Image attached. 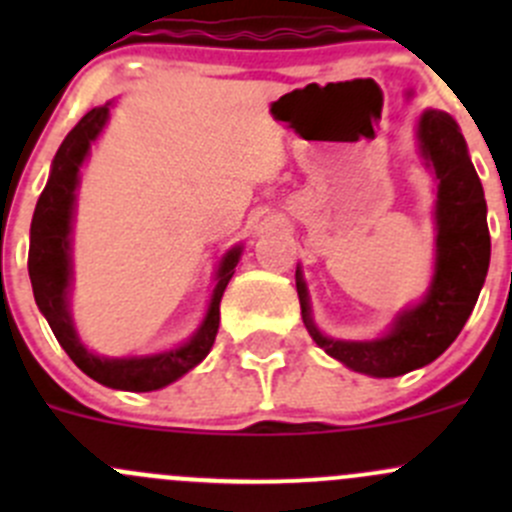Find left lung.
Instances as JSON below:
<instances>
[{"instance_id": "8db88e82", "label": "left lung", "mask_w": 512, "mask_h": 512, "mask_svg": "<svg viewBox=\"0 0 512 512\" xmlns=\"http://www.w3.org/2000/svg\"><path fill=\"white\" fill-rule=\"evenodd\" d=\"M416 136L438 180L436 270L421 302L396 314L386 337L371 342L329 339L314 327L307 285L297 270L304 327L317 347L349 369L379 379L421 369L451 347L476 307L490 265L483 185L458 123L443 111H423Z\"/></svg>"}]
</instances>
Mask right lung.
Wrapping results in <instances>:
<instances>
[{"instance_id": "add662e5", "label": "right lung", "mask_w": 512, "mask_h": 512, "mask_svg": "<svg viewBox=\"0 0 512 512\" xmlns=\"http://www.w3.org/2000/svg\"><path fill=\"white\" fill-rule=\"evenodd\" d=\"M108 106L91 108L79 123L69 131L64 143L56 151L51 163L49 180L41 190L36 203L32 232H29V277L36 307L49 322L51 332L59 339L64 352L71 356L76 366L86 376L103 386L121 391H156L173 384L193 366L208 356L215 344V334L220 327V299L235 275L240 262L242 247H232L218 267V285L213 289L208 314L198 332L180 347L163 354L151 356H123V359H108L98 356L81 344L69 312L71 292V223H74L76 188H79V170L89 156L91 143L103 131L108 121Z\"/></svg>"}]
</instances>
